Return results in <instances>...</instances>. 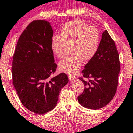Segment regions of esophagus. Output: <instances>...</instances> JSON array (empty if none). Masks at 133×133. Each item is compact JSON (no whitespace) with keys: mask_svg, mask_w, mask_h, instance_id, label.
<instances>
[{"mask_svg":"<svg viewBox=\"0 0 133 133\" xmlns=\"http://www.w3.org/2000/svg\"><path fill=\"white\" fill-rule=\"evenodd\" d=\"M68 77H69V79L70 80V81H72V80H74L76 78L75 76L72 75H69Z\"/></svg>","mask_w":133,"mask_h":133,"instance_id":"esophagus-1","label":"esophagus"}]
</instances>
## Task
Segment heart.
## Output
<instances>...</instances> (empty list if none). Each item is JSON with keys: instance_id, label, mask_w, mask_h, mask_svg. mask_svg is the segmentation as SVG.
<instances>
[{"instance_id": "b5f03b06", "label": "heart", "mask_w": 133, "mask_h": 133, "mask_svg": "<svg viewBox=\"0 0 133 133\" xmlns=\"http://www.w3.org/2000/svg\"><path fill=\"white\" fill-rule=\"evenodd\" d=\"M100 41L99 30L81 21L69 22L61 29V35H54L50 48L54 55L63 57L70 46V55L64 57L58 63L61 72L74 74L79 70L83 61L92 59L98 51Z\"/></svg>"}]
</instances>
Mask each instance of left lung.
<instances>
[{
	"instance_id": "8db88e82",
	"label": "left lung",
	"mask_w": 133,
	"mask_h": 133,
	"mask_svg": "<svg viewBox=\"0 0 133 133\" xmlns=\"http://www.w3.org/2000/svg\"><path fill=\"white\" fill-rule=\"evenodd\" d=\"M121 69L115 43L107 31L103 32L96 55L84 66L83 92L78 96L79 103L89 109L98 110L107 105L116 92ZM84 77L88 79L84 80Z\"/></svg>"
}]
</instances>
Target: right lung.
<instances>
[{
  "instance_id": "add662e5",
  "label": "right lung",
  "mask_w": 133,
  "mask_h": 133,
  "mask_svg": "<svg viewBox=\"0 0 133 133\" xmlns=\"http://www.w3.org/2000/svg\"><path fill=\"white\" fill-rule=\"evenodd\" d=\"M53 33L48 22L34 20L20 36L13 55L12 84L18 98L38 115L55 107L61 89L69 82L64 73L52 77L57 67L50 48Z\"/></svg>"
}]
</instances>
